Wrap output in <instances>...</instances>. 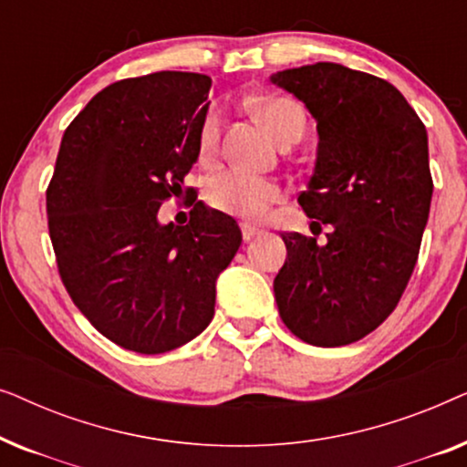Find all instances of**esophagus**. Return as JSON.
Wrapping results in <instances>:
<instances>
[{
    "label": "esophagus",
    "instance_id": "obj_1",
    "mask_svg": "<svg viewBox=\"0 0 467 467\" xmlns=\"http://www.w3.org/2000/svg\"><path fill=\"white\" fill-rule=\"evenodd\" d=\"M240 229H242V238H244L246 242L253 240L254 235H259V229L253 227V225H248V223H242Z\"/></svg>",
    "mask_w": 467,
    "mask_h": 467
}]
</instances>
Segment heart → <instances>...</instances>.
<instances>
[{"label":"heart","mask_w":467,"mask_h":467,"mask_svg":"<svg viewBox=\"0 0 467 467\" xmlns=\"http://www.w3.org/2000/svg\"><path fill=\"white\" fill-rule=\"evenodd\" d=\"M254 112L270 136L278 144L299 140L306 130V117L299 104L289 98H265L254 104ZM221 112L210 110L203 119L197 152L203 163H210L219 152ZM283 197L278 182L270 178L246 174L242 170H223L210 176L206 184V202L210 206L240 219H261L272 203Z\"/></svg>","instance_id":"obj_1"}]
</instances>
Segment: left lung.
Listing matches in <instances>:
<instances>
[{
	"instance_id": "obj_1",
	"label": "left lung",
	"mask_w": 467,
	"mask_h": 467,
	"mask_svg": "<svg viewBox=\"0 0 467 467\" xmlns=\"http://www.w3.org/2000/svg\"><path fill=\"white\" fill-rule=\"evenodd\" d=\"M317 120L308 189L297 197L327 242L280 234L286 261L274 278L283 323L315 347H344L398 306L419 259L433 193L423 120L379 76L340 63L272 74Z\"/></svg>"
}]
</instances>
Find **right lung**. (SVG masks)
Listing matches in <instances>:
<instances>
[{
  "label": "right lung",
  "mask_w": 467,
  "mask_h": 467,
  "mask_svg": "<svg viewBox=\"0 0 467 467\" xmlns=\"http://www.w3.org/2000/svg\"><path fill=\"white\" fill-rule=\"evenodd\" d=\"M213 80L155 72L106 87L63 133L47 189L48 234L72 302L108 340L142 355L174 350L214 317L216 278L242 232L195 202L187 225H161L200 157Z\"/></svg>",
  "instance_id": "1"
}]
</instances>
